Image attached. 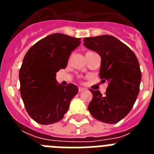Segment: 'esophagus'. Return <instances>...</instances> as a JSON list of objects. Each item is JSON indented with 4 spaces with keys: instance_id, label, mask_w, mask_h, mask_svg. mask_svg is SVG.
Segmentation results:
<instances>
[{
    "instance_id": "1",
    "label": "esophagus",
    "mask_w": 154,
    "mask_h": 154,
    "mask_svg": "<svg viewBox=\"0 0 154 154\" xmlns=\"http://www.w3.org/2000/svg\"><path fill=\"white\" fill-rule=\"evenodd\" d=\"M85 90V89L84 88H82V87H79V92H82V91Z\"/></svg>"
}]
</instances>
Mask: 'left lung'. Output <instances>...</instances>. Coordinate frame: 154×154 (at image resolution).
<instances>
[{
  "label": "left lung",
  "mask_w": 154,
  "mask_h": 154,
  "mask_svg": "<svg viewBox=\"0 0 154 154\" xmlns=\"http://www.w3.org/2000/svg\"><path fill=\"white\" fill-rule=\"evenodd\" d=\"M84 45L101 57L99 76L107 82L106 92L89 89L92 99L88 109L95 119L116 123L130 112L140 92L141 72L137 56L130 48L112 35L85 38Z\"/></svg>",
  "instance_id": "1"
}]
</instances>
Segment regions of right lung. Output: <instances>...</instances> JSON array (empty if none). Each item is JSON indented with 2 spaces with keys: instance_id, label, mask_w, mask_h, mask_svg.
Instances as JSON below:
<instances>
[{
  "instance_id": "1",
  "label": "right lung",
  "mask_w": 154,
  "mask_h": 154,
  "mask_svg": "<svg viewBox=\"0 0 154 154\" xmlns=\"http://www.w3.org/2000/svg\"><path fill=\"white\" fill-rule=\"evenodd\" d=\"M80 39L51 34L35 43L23 59L19 72L21 99L28 113L39 124L60 121L78 93L74 84H58L56 72L66 67L71 52L81 43Z\"/></svg>"
}]
</instances>
